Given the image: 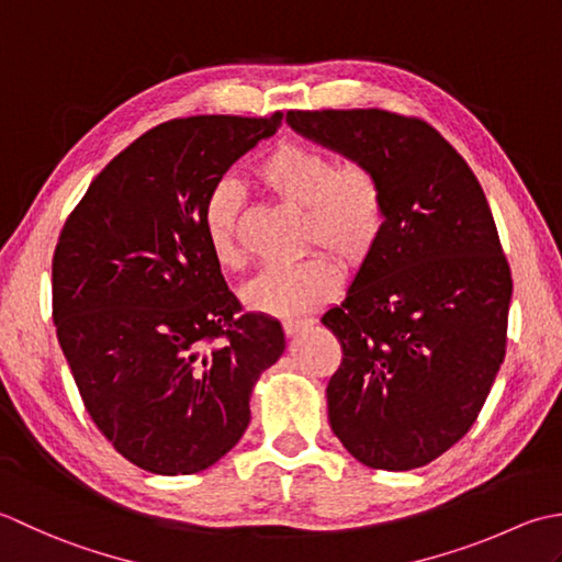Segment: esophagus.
Instances as JSON below:
<instances>
[{"instance_id":"34e87169","label":"esophagus","mask_w":562,"mask_h":562,"mask_svg":"<svg viewBox=\"0 0 562 562\" xmlns=\"http://www.w3.org/2000/svg\"><path fill=\"white\" fill-rule=\"evenodd\" d=\"M315 319L313 317H291V319H283V331L289 337H295L301 335V331H305L307 327H313Z\"/></svg>"}]
</instances>
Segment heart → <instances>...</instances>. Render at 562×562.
Instances as JSON below:
<instances>
[{
    "mask_svg": "<svg viewBox=\"0 0 562 562\" xmlns=\"http://www.w3.org/2000/svg\"><path fill=\"white\" fill-rule=\"evenodd\" d=\"M257 179L273 196L301 209L305 245L323 251L293 265L261 271L243 291L247 307L273 317H295L315 311L337 293L345 267H359L373 255L385 227L383 187L371 167L361 162L335 165L317 147L283 143L257 167ZM203 233L223 269H239L245 255L237 245V191L217 184L203 209ZM333 256L329 258L328 255Z\"/></svg>",
    "mask_w": 562,
    "mask_h": 562,
    "instance_id": "obj_1",
    "label": "heart"
}]
</instances>
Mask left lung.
<instances>
[{
	"label": "left lung",
	"mask_w": 562,
	"mask_h": 562,
	"mask_svg": "<svg viewBox=\"0 0 562 562\" xmlns=\"http://www.w3.org/2000/svg\"><path fill=\"white\" fill-rule=\"evenodd\" d=\"M285 123L373 169L385 227L323 325L339 339L327 415L359 463L412 471L463 437L505 359L512 273L471 167L419 119L289 111Z\"/></svg>",
	"instance_id": "left-lung-1"
}]
</instances>
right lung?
<instances>
[{"instance_id":"1","label":"right lung","mask_w":562,"mask_h":562,"mask_svg":"<svg viewBox=\"0 0 562 562\" xmlns=\"http://www.w3.org/2000/svg\"><path fill=\"white\" fill-rule=\"evenodd\" d=\"M281 119L157 125L91 181L60 233L57 341L94 425L143 471L189 475L221 461L285 349L279 319L239 313L203 233L211 191Z\"/></svg>"}]
</instances>
